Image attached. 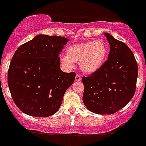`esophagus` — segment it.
I'll return each mask as SVG.
<instances>
[{"mask_svg": "<svg viewBox=\"0 0 146 146\" xmlns=\"http://www.w3.org/2000/svg\"><path fill=\"white\" fill-rule=\"evenodd\" d=\"M81 79H82V77H81V76H79V74H77V75L76 76L75 80L76 81V82H79V81H81Z\"/></svg>", "mask_w": 146, "mask_h": 146, "instance_id": "1", "label": "esophagus"}]
</instances>
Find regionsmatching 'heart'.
<instances>
[{
  "label": "heart",
  "instance_id": "1",
  "mask_svg": "<svg viewBox=\"0 0 146 146\" xmlns=\"http://www.w3.org/2000/svg\"><path fill=\"white\" fill-rule=\"evenodd\" d=\"M108 54V46L103 40L79 43L69 46L67 56L61 57L62 64L67 69L73 67V62L79 63V68L85 73L97 71Z\"/></svg>",
  "mask_w": 146,
  "mask_h": 146
}]
</instances>
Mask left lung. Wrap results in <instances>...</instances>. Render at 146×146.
Instances as JSON below:
<instances>
[{
  "label": "left lung",
  "mask_w": 146,
  "mask_h": 146,
  "mask_svg": "<svg viewBox=\"0 0 146 146\" xmlns=\"http://www.w3.org/2000/svg\"><path fill=\"white\" fill-rule=\"evenodd\" d=\"M110 52L100 69L83 76L82 100L90 111L97 114H113L124 108L136 90L138 66L133 52L125 43L105 33Z\"/></svg>",
  "instance_id": "left-lung-1"
}]
</instances>
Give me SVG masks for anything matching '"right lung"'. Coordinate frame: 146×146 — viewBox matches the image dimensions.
<instances>
[{
  "instance_id": "obj_1",
  "label": "right lung",
  "mask_w": 146,
  "mask_h": 146,
  "mask_svg": "<svg viewBox=\"0 0 146 146\" xmlns=\"http://www.w3.org/2000/svg\"><path fill=\"white\" fill-rule=\"evenodd\" d=\"M69 41L38 35L16 50L8 70V86L15 104L26 114L47 117L58 111L76 73L60 69V52Z\"/></svg>"
}]
</instances>
